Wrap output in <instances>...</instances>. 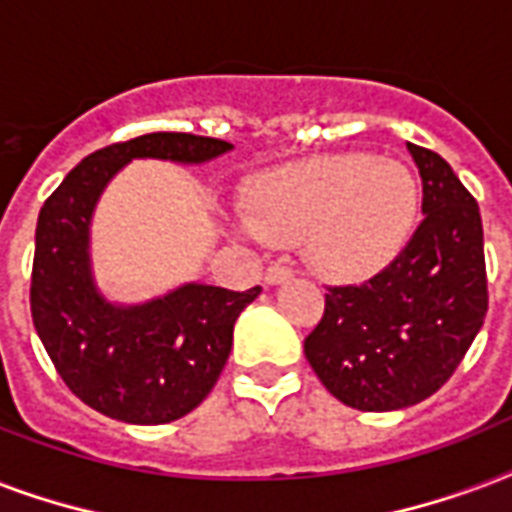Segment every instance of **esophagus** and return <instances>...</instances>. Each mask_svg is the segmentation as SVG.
<instances>
[{
  "label": "esophagus",
  "instance_id": "esophagus-1",
  "mask_svg": "<svg viewBox=\"0 0 512 512\" xmlns=\"http://www.w3.org/2000/svg\"><path fill=\"white\" fill-rule=\"evenodd\" d=\"M291 269L283 267V264H269L267 272H264V283L267 285H280L285 283V280H291Z\"/></svg>",
  "mask_w": 512,
  "mask_h": 512
}]
</instances>
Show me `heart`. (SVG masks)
I'll return each instance as SVG.
<instances>
[{"mask_svg":"<svg viewBox=\"0 0 512 512\" xmlns=\"http://www.w3.org/2000/svg\"><path fill=\"white\" fill-rule=\"evenodd\" d=\"M417 219L414 173L363 152L269 170L245 194L253 235L275 245L301 240L310 267L334 283H358L390 267Z\"/></svg>","mask_w":512,"mask_h":512,"instance_id":"obj_1","label":"heart"}]
</instances>
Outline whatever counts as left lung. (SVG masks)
<instances>
[{
    "label": "left lung",
    "instance_id": "left-lung-1",
    "mask_svg": "<svg viewBox=\"0 0 512 512\" xmlns=\"http://www.w3.org/2000/svg\"><path fill=\"white\" fill-rule=\"evenodd\" d=\"M425 219L390 267L331 285L304 355L326 390L358 411L430 398L470 350L489 310L478 202L441 154L408 144Z\"/></svg>",
    "mask_w": 512,
    "mask_h": 512
}]
</instances>
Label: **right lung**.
Wrapping results in <instances>:
<instances>
[{
  "label": "right lung",
  "instance_id": "add662e5",
  "mask_svg": "<svg viewBox=\"0 0 512 512\" xmlns=\"http://www.w3.org/2000/svg\"><path fill=\"white\" fill-rule=\"evenodd\" d=\"M221 138L146 133L87 154L42 205L31 267V318L55 371L104 417L165 425L208 398L232 350L240 312L261 293L186 283L162 299L120 307L90 272V219L104 186L136 157L205 162Z\"/></svg>",
  "mask_w": 512,
  "mask_h": 512
}]
</instances>
